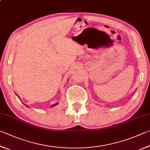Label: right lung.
Here are the masks:
<instances>
[{
  "label": "right lung",
  "mask_w": 150,
  "mask_h": 150,
  "mask_svg": "<svg viewBox=\"0 0 150 150\" xmlns=\"http://www.w3.org/2000/svg\"><path fill=\"white\" fill-rule=\"evenodd\" d=\"M58 103H55V104H53L52 105V107H54V106H55V105H58ZM24 105H26L27 106V107H28V105H25V104H24Z\"/></svg>",
  "instance_id": "add662e5"
}]
</instances>
